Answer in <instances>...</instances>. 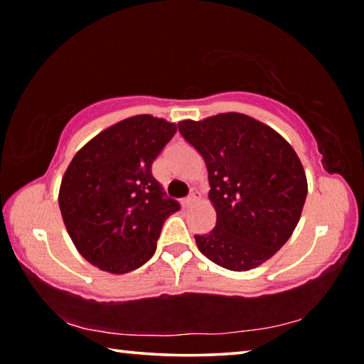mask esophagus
<instances>
[{
	"label": "esophagus",
	"mask_w": 364,
	"mask_h": 364,
	"mask_svg": "<svg viewBox=\"0 0 364 364\" xmlns=\"http://www.w3.org/2000/svg\"><path fill=\"white\" fill-rule=\"evenodd\" d=\"M196 199H197V196H196V193H194V191H193V193H191V194L186 197V199L183 200L184 207H191V205H193L194 202H196Z\"/></svg>",
	"instance_id": "1"
}]
</instances>
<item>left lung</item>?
<instances>
[{
  "label": "left lung",
  "mask_w": 364,
  "mask_h": 364,
  "mask_svg": "<svg viewBox=\"0 0 364 364\" xmlns=\"http://www.w3.org/2000/svg\"><path fill=\"white\" fill-rule=\"evenodd\" d=\"M181 136L205 160L217 225L196 234L208 260L247 271L291 237L306 199V176L292 146L264 123L228 112L178 123Z\"/></svg>",
  "instance_id": "8db88e82"
}]
</instances>
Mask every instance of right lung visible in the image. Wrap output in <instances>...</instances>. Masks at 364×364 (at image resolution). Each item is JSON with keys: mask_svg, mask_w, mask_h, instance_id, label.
I'll return each instance as SVG.
<instances>
[{"mask_svg": "<svg viewBox=\"0 0 364 364\" xmlns=\"http://www.w3.org/2000/svg\"><path fill=\"white\" fill-rule=\"evenodd\" d=\"M175 133V123L134 115L101 132L72 159L59 207L85 260L123 274L154 255L165 220L180 210L151 170Z\"/></svg>", "mask_w": 364, "mask_h": 364, "instance_id": "right-lung-1", "label": "right lung"}]
</instances>
